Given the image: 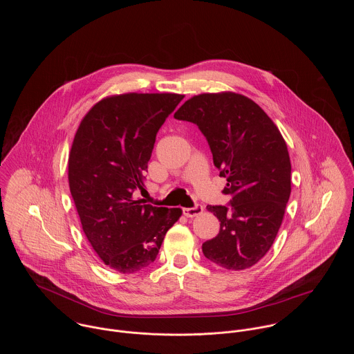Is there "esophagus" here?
I'll return each instance as SVG.
<instances>
[{
	"mask_svg": "<svg viewBox=\"0 0 354 354\" xmlns=\"http://www.w3.org/2000/svg\"><path fill=\"white\" fill-rule=\"evenodd\" d=\"M203 209H204L203 205L198 204V205L191 207V208H183V212H184V215H185L187 218H194V216L201 215L203 212Z\"/></svg>",
	"mask_w": 354,
	"mask_h": 354,
	"instance_id": "1",
	"label": "esophagus"
}]
</instances>
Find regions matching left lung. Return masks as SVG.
Wrapping results in <instances>:
<instances>
[{"instance_id":"obj_1","label":"left lung","mask_w":354,"mask_h":354,"mask_svg":"<svg viewBox=\"0 0 354 354\" xmlns=\"http://www.w3.org/2000/svg\"><path fill=\"white\" fill-rule=\"evenodd\" d=\"M174 118L199 127L227 181L223 194L230 205H207L221 229L203 244L204 256L226 270L252 267L274 244L290 196L285 139L257 103L232 91L195 95Z\"/></svg>"}]
</instances>
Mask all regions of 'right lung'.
I'll use <instances>...</instances> for the list:
<instances>
[{"instance_id": "add662e5", "label": "right lung", "mask_w": 354, "mask_h": 354, "mask_svg": "<svg viewBox=\"0 0 354 354\" xmlns=\"http://www.w3.org/2000/svg\"><path fill=\"white\" fill-rule=\"evenodd\" d=\"M183 98L111 95L88 110L75 133L68 159L71 195L93 250L121 274L150 266L183 214L133 196L138 188L145 191L156 133Z\"/></svg>"}]
</instances>
